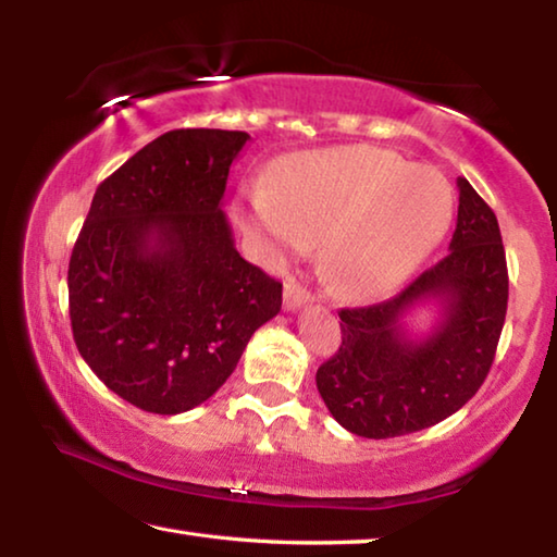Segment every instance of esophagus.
I'll list each match as a JSON object with an SVG mask.
<instances>
[{
  "label": "esophagus",
  "instance_id": "34e87169",
  "mask_svg": "<svg viewBox=\"0 0 557 557\" xmlns=\"http://www.w3.org/2000/svg\"><path fill=\"white\" fill-rule=\"evenodd\" d=\"M312 299V295L299 285L295 280H287L285 282V292H282V305H285L287 312H295L301 305H307V301Z\"/></svg>",
  "mask_w": 557,
  "mask_h": 557
}]
</instances>
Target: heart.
<instances>
[{"label":"heart","instance_id":"1","mask_svg":"<svg viewBox=\"0 0 557 557\" xmlns=\"http://www.w3.org/2000/svg\"><path fill=\"white\" fill-rule=\"evenodd\" d=\"M451 188L437 169L408 164L373 145L289 157L270 184H250L240 221L275 250L319 243V265L346 299L373 297L405 280L442 240Z\"/></svg>","mask_w":557,"mask_h":557}]
</instances>
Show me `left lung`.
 <instances>
[{
    "mask_svg": "<svg viewBox=\"0 0 557 557\" xmlns=\"http://www.w3.org/2000/svg\"><path fill=\"white\" fill-rule=\"evenodd\" d=\"M459 211L449 252L400 295L342 309V346L319 366L317 388L338 425L388 440L457 412L494 363L508 305V272L494 211L457 178ZM435 300L441 319L418 339L404 329L414 306Z\"/></svg>",
    "mask_w": 557,
    "mask_h": 557,
    "instance_id": "obj_1",
    "label": "left lung"
}]
</instances>
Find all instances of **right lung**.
I'll list each match as a JSON object with an SVG mask.
<instances>
[{
  "label": "right lung",
  "instance_id": "obj_1",
  "mask_svg": "<svg viewBox=\"0 0 557 557\" xmlns=\"http://www.w3.org/2000/svg\"><path fill=\"white\" fill-rule=\"evenodd\" d=\"M248 132L172 129L92 196L69 265L73 338L139 410L178 414L228 381L282 285L235 250L221 211Z\"/></svg>",
  "mask_w": 557,
  "mask_h": 557
}]
</instances>
